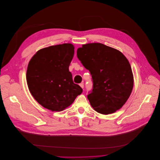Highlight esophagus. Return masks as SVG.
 Returning a JSON list of instances; mask_svg holds the SVG:
<instances>
[{"label": "esophagus", "instance_id": "esophagus-1", "mask_svg": "<svg viewBox=\"0 0 160 160\" xmlns=\"http://www.w3.org/2000/svg\"><path fill=\"white\" fill-rule=\"evenodd\" d=\"M79 85H80V87H81L82 88H84V83H83V82H81V83H80Z\"/></svg>", "mask_w": 160, "mask_h": 160}]
</instances>
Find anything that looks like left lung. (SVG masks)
Returning a JSON list of instances; mask_svg holds the SVG:
<instances>
[{"label":"left lung","instance_id":"1","mask_svg":"<svg viewBox=\"0 0 160 160\" xmlns=\"http://www.w3.org/2000/svg\"><path fill=\"white\" fill-rule=\"evenodd\" d=\"M77 56L92 75L93 87L87 96L91 106L103 115L120 109L133 87L132 68L126 57L100 43L82 45Z\"/></svg>","mask_w":160,"mask_h":160}]
</instances>
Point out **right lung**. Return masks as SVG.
<instances>
[{
	"instance_id": "obj_1",
	"label": "right lung",
	"mask_w": 160,
	"mask_h": 160,
	"mask_svg": "<svg viewBox=\"0 0 160 160\" xmlns=\"http://www.w3.org/2000/svg\"><path fill=\"white\" fill-rule=\"evenodd\" d=\"M73 55V45L63 43L42 49L30 59L27 71L28 87L43 108L63 111L82 93L69 71Z\"/></svg>"
}]
</instances>
